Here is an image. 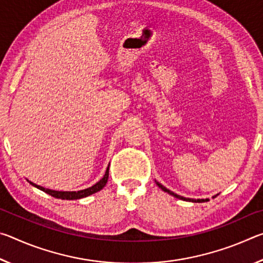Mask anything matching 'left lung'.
I'll use <instances>...</instances> for the list:
<instances>
[{
    "mask_svg": "<svg viewBox=\"0 0 263 263\" xmlns=\"http://www.w3.org/2000/svg\"><path fill=\"white\" fill-rule=\"evenodd\" d=\"M157 184L159 185V188H161L163 191H166V193H168L169 195L174 196V197L179 198V199H183V201H188V202H195V203H202V202H208V201H209L208 198H206V199H191V198H184V197H182V196H180V195H176V194H174V193H173V191H171V190H169V189H167L166 186H163L161 183H159V182H157Z\"/></svg>",
    "mask_w": 263,
    "mask_h": 263,
    "instance_id": "obj_1",
    "label": "left lung"
}]
</instances>
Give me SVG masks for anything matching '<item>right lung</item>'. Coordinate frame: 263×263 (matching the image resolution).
<instances>
[{
  "mask_svg": "<svg viewBox=\"0 0 263 263\" xmlns=\"http://www.w3.org/2000/svg\"><path fill=\"white\" fill-rule=\"evenodd\" d=\"M108 179H109V167L106 168V172H105L104 176L102 177V179L99 182H97L96 184L90 186V188L84 189V190H80V191H55V190L46 189V188H44V186H41V185H37V184L32 183V182H30V183L32 184L33 186H35V188L41 189L42 191H44V193L51 195V196H53V197H55V198H60V199H80V198L87 197V196L95 194V193H97V191H100V190L103 189L104 185L106 184V182H108Z\"/></svg>",
  "mask_w": 263,
  "mask_h": 263,
  "instance_id": "1",
  "label": "right lung"
}]
</instances>
